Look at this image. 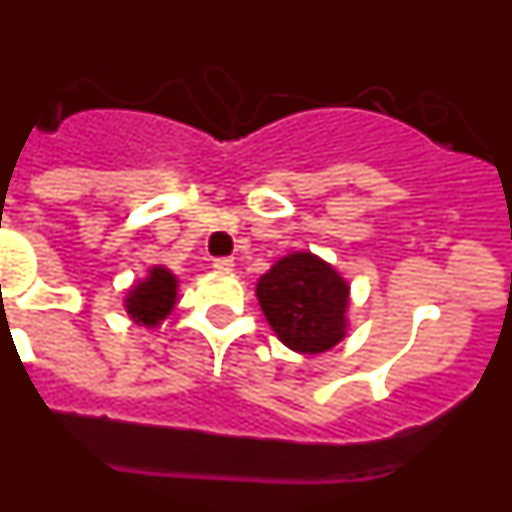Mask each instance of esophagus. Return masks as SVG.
<instances>
[{
    "instance_id": "obj_1",
    "label": "esophagus",
    "mask_w": 512,
    "mask_h": 512,
    "mask_svg": "<svg viewBox=\"0 0 512 512\" xmlns=\"http://www.w3.org/2000/svg\"><path fill=\"white\" fill-rule=\"evenodd\" d=\"M233 259H217L215 264H212V269L215 271H220V274H230V271H233Z\"/></svg>"
}]
</instances>
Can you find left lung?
Wrapping results in <instances>:
<instances>
[{
    "label": "left lung",
    "mask_w": 512,
    "mask_h": 512,
    "mask_svg": "<svg viewBox=\"0 0 512 512\" xmlns=\"http://www.w3.org/2000/svg\"><path fill=\"white\" fill-rule=\"evenodd\" d=\"M274 336L295 354H325L348 336L351 284L312 251H292L256 282Z\"/></svg>",
    "instance_id": "1"
}]
</instances>
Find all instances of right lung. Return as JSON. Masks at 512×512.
<instances>
[{"label":"right lung","mask_w":512,"mask_h":512,"mask_svg":"<svg viewBox=\"0 0 512 512\" xmlns=\"http://www.w3.org/2000/svg\"><path fill=\"white\" fill-rule=\"evenodd\" d=\"M176 302H179V277L164 264H153L146 277L135 279L125 289L122 307L135 325L151 330L169 318Z\"/></svg>","instance_id":"add662e5"}]
</instances>
